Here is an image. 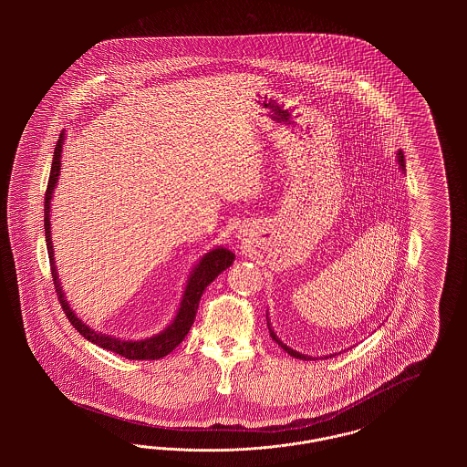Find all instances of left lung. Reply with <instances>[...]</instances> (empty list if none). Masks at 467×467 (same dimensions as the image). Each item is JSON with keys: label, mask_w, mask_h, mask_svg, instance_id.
<instances>
[{"label": "left lung", "mask_w": 467, "mask_h": 467, "mask_svg": "<svg viewBox=\"0 0 467 467\" xmlns=\"http://www.w3.org/2000/svg\"><path fill=\"white\" fill-rule=\"evenodd\" d=\"M398 162H400V168H402V171H404V154H402V150H400H400H398ZM267 329H269V336H271V337H273V339H275V341L278 343V347H282V348H284V350H285V352H287L289 356L296 357V358H303V360H311V358H313V357L305 356V354H299V352H296L294 348H290V347H287V345H285V343H284V341H282V339H280V337H278V336L275 334V331L271 329L269 318H267ZM334 356H337V354H331V356L329 357ZM324 358H326V357H324Z\"/></svg>", "instance_id": "left-lung-1"}]
</instances>
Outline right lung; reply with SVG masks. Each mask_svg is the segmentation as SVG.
Returning a JSON list of instances; mask_svg holds the SVG:
<instances>
[{"label":"right lung","instance_id":"right-lung-1","mask_svg":"<svg viewBox=\"0 0 467 467\" xmlns=\"http://www.w3.org/2000/svg\"><path fill=\"white\" fill-rule=\"evenodd\" d=\"M65 138L67 136L63 131L59 134V141L56 145L54 157H52V168H50V177H48V185H47V194H45L44 201L45 242H47L48 261H50L56 292L59 296V303L67 313V320L73 324V327L82 334L88 341L101 347L103 350H110L113 354H119V356L131 358V360H156L161 357L168 356L170 352H173L177 348L178 345L183 341V337L191 331V327L194 324V318H196V313H198L202 292L223 271L233 265L234 254L231 250L223 248V246H215L201 257L200 263L192 267V271H191V275L185 282V289L182 294L175 318L161 333L154 334L150 337H143V339H122V337H115L111 334L98 333V331L90 329L89 326L86 322H82V318L71 310V306L67 305L65 290H63L61 282H59L56 257H54V244H52V236H50L52 234V231H50V204L52 202L50 201H52L54 189L57 185L59 173H61V152H63Z\"/></svg>","mask_w":467,"mask_h":467}]
</instances>
